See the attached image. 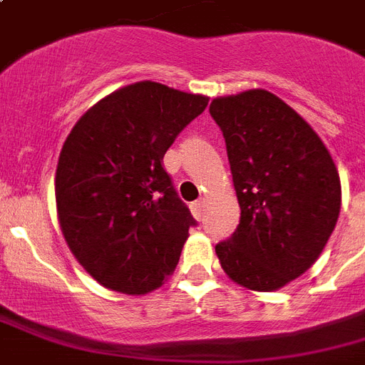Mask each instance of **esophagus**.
Returning <instances> with one entry per match:
<instances>
[{"instance_id": "esophagus-1", "label": "esophagus", "mask_w": 365, "mask_h": 365, "mask_svg": "<svg viewBox=\"0 0 365 365\" xmlns=\"http://www.w3.org/2000/svg\"><path fill=\"white\" fill-rule=\"evenodd\" d=\"M191 210H193V216L197 217V220H200V217L205 216V210H206V199L195 200L193 205H191Z\"/></svg>"}]
</instances>
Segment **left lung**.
Returning <instances> with one entry per match:
<instances>
[{
  "label": "left lung",
  "mask_w": 365,
  "mask_h": 365,
  "mask_svg": "<svg viewBox=\"0 0 365 365\" xmlns=\"http://www.w3.org/2000/svg\"><path fill=\"white\" fill-rule=\"evenodd\" d=\"M227 145L240 222L216 244L240 286L271 292L309 269L334 233L341 182L311 125L267 91L212 100Z\"/></svg>",
  "instance_id": "left-lung-1"
}]
</instances>
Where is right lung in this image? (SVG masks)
Returning a JSON list of instances; mask_svg holds the SVG:
<instances>
[{
	"mask_svg": "<svg viewBox=\"0 0 365 365\" xmlns=\"http://www.w3.org/2000/svg\"><path fill=\"white\" fill-rule=\"evenodd\" d=\"M206 106V96L142 81L100 100L66 138L54 189L60 227L106 288L148 294L176 269L197 220L163 159Z\"/></svg>",
	"mask_w": 365,
	"mask_h": 365,
	"instance_id": "obj_1",
	"label": "right lung"
}]
</instances>
